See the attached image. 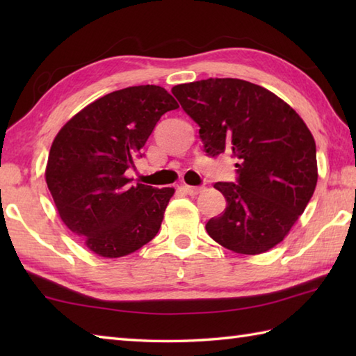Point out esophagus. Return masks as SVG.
<instances>
[{
  "label": "esophagus",
  "mask_w": 356,
  "mask_h": 356,
  "mask_svg": "<svg viewBox=\"0 0 356 356\" xmlns=\"http://www.w3.org/2000/svg\"><path fill=\"white\" fill-rule=\"evenodd\" d=\"M182 190L188 194V195H197L203 191V186H190V185H185L182 186Z\"/></svg>",
  "instance_id": "34e87169"
}]
</instances>
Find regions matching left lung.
<instances>
[{
    "instance_id": "obj_1",
    "label": "left lung",
    "mask_w": 356,
    "mask_h": 356,
    "mask_svg": "<svg viewBox=\"0 0 356 356\" xmlns=\"http://www.w3.org/2000/svg\"><path fill=\"white\" fill-rule=\"evenodd\" d=\"M200 127L205 153L231 151L237 180L217 182L226 199L207 223L209 237L237 254L255 255L282 241L303 214L316 186V148L297 111L269 90L232 78L172 87Z\"/></svg>"
}]
</instances>
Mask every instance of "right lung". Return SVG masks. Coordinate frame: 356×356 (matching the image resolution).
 <instances>
[{
    "mask_svg": "<svg viewBox=\"0 0 356 356\" xmlns=\"http://www.w3.org/2000/svg\"><path fill=\"white\" fill-rule=\"evenodd\" d=\"M177 107L159 86L127 87L87 105L56 134L45 182L61 220L90 251L118 259L161 229L174 188L133 186L125 171L159 119Z\"/></svg>",
    "mask_w": 356,
    "mask_h": 356,
    "instance_id": "1",
    "label": "right lung"
}]
</instances>
